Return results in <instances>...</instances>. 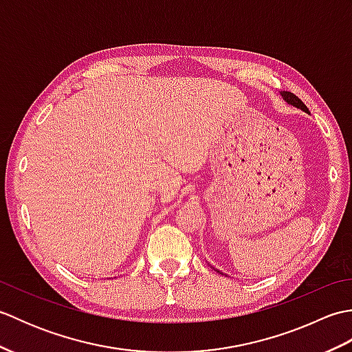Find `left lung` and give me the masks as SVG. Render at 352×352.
<instances>
[{
    "label": "left lung",
    "mask_w": 352,
    "mask_h": 352,
    "mask_svg": "<svg viewBox=\"0 0 352 352\" xmlns=\"http://www.w3.org/2000/svg\"><path fill=\"white\" fill-rule=\"evenodd\" d=\"M280 95H281V98L286 101L287 104H290V106H294V107H296V109H300V110H302V111H305V113H309V109L305 107V104L298 98L296 95H294L292 92H287V91H281L280 92ZM213 267V266H212ZM219 274H222V275H226L223 272H221V271H218Z\"/></svg>",
    "instance_id": "1"
}]
</instances>
